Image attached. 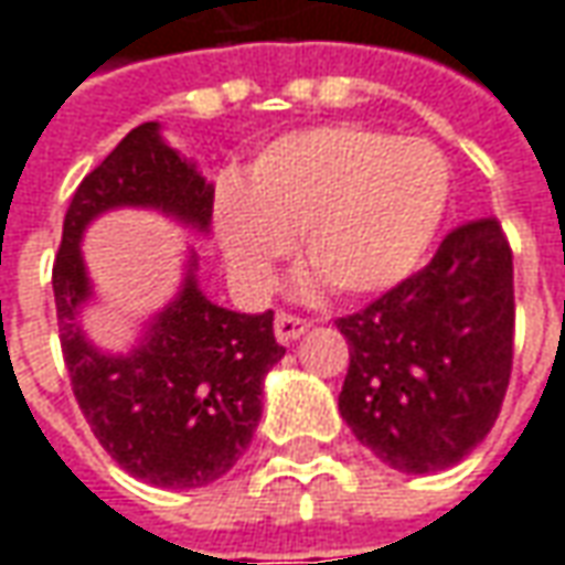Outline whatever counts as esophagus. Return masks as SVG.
I'll list each match as a JSON object with an SVG mask.
<instances>
[{
    "instance_id": "esophagus-1",
    "label": "esophagus",
    "mask_w": 565,
    "mask_h": 565,
    "mask_svg": "<svg viewBox=\"0 0 565 565\" xmlns=\"http://www.w3.org/2000/svg\"><path fill=\"white\" fill-rule=\"evenodd\" d=\"M308 329H310V320H305V317H295V313H276V320H274L276 342H282V344L295 342V339H301Z\"/></svg>"
}]
</instances>
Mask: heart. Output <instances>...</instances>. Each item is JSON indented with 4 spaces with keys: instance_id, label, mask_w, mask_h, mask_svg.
<instances>
[{
    "instance_id": "obj_1",
    "label": "heart",
    "mask_w": 565,
    "mask_h": 565,
    "mask_svg": "<svg viewBox=\"0 0 565 565\" xmlns=\"http://www.w3.org/2000/svg\"><path fill=\"white\" fill-rule=\"evenodd\" d=\"M450 173L429 139L363 124H327L274 139L217 199V238L252 295L274 286L291 236L313 264L305 289L332 282L348 298L414 274L445 217Z\"/></svg>"
}]
</instances>
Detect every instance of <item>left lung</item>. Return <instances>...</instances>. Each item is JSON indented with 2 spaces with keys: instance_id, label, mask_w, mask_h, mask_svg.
Returning a JSON list of instances; mask_svg holds the SVG:
<instances>
[{
  "instance_id": "obj_1",
  "label": "left lung",
  "mask_w": 565,
  "mask_h": 565,
  "mask_svg": "<svg viewBox=\"0 0 565 565\" xmlns=\"http://www.w3.org/2000/svg\"><path fill=\"white\" fill-rule=\"evenodd\" d=\"M513 252L494 217L460 223L435 257L339 317L348 429L397 472L460 463L494 426L513 370Z\"/></svg>"
}]
</instances>
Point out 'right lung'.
I'll use <instances>...</instances> for the list:
<instances>
[{"instance_id":"add662e5","label":"right lung","mask_w":565,"mask_h":565,"mask_svg":"<svg viewBox=\"0 0 565 565\" xmlns=\"http://www.w3.org/2000/svg\"><path fill=\"white\" fill-rule=\"evenodd\" d=\"M115 207H154L207 233L214 185L170 149L154 120L139 124L77 185L52 267L64 363L98 445L132 479L202 488L226 476L252 445L264 376L286 348L274 335V310L236 313L214 305L199 289V257L189 252L183 286L146 323L139 344L127 354L98 351L79 329V310L93 298L79 238Z\"/></svg>"}]
</instances>
